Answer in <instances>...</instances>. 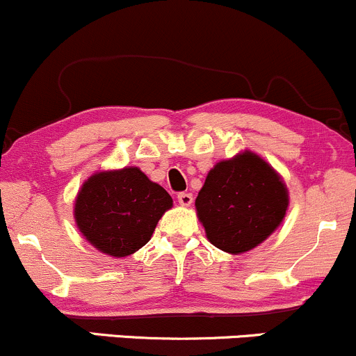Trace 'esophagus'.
Returning <instances> with one entry per match:
<instances>
[{"label": "esophagus", "instance_id": "1", "mask_svg": "<svg viewBox=\"0 0 356 356\" xmlns=\"http://www.w3.org/2000/svg\"><path fill=\"white\" fill-rule=\"evenodd\" d=\"M178 202L186 207V205H190L193 202V195L188 193V192H179L178 193Z\"/></svg>", "mask_w": 356, "mask_h": 356}]
</instances>
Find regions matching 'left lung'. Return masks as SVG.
<instances>
[{
    "label": "left lung",
    "instance_id": "8db88e82",
    "mask_svg": "<svg viewBox=\"0 0 356 356\" xmlns=\"http://www.w3.org/2000/svg\"><path fill=\"white\" fill-rule=\"evenodd\" d=\"M289 195L280 177L246 151L209 171L195 207L210 243L239 254L263 243L284 220Z\"/></svg>",
    "mask_w": 356,
    "mask_h": 356
}]
</instances>
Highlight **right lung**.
I'll list each match as a JSON object with an SVG mask.
<instances>
[{
	"label": "right lung",
	"instance_id": "right-lung-1",
	"mask_svg": "<svg viewBox=\"0 0 356 356\" xmlns=\"http://www.w3.org/2000/svg\"><path fill=\"white\" fill-rule=\"evenodd\" d=\"M173 205L170 193L139 168L103 171L83 185L74 205L79 231L102 253L122 258L151 239L156 224Z\"/></svg>",
	"mask_w": 356,
	"mask_h": 356
}]
</instances>
